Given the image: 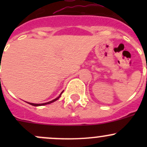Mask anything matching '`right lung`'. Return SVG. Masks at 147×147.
Returning a JSON list of instances; mask_svg holds the SVG:
<instances>
[{
	"label": "right lung",
	"mask_w": 147,
	"mask_h": 147,
	"mask_svg": "<svg viewBox=\"0 0 147 147\" xmlns=\"http://www.w3.org/2000/svg\"><path fill=\"white\" fill-rule=\"evenodd\" d=\"M63 91L61 93H60V95L58 96V97H57V98H55V100H52V101H50V102H45V103H42V104H34V103H30V102H28V104H30V105H32V106H35V107H38V106H42V105H49V104L52 103V102H55V101H56V100H58V99L60 98V97H61V94H62V93H63Z\"/></svg>",
	"instance_id": "add662e5"
}]
</instances>
